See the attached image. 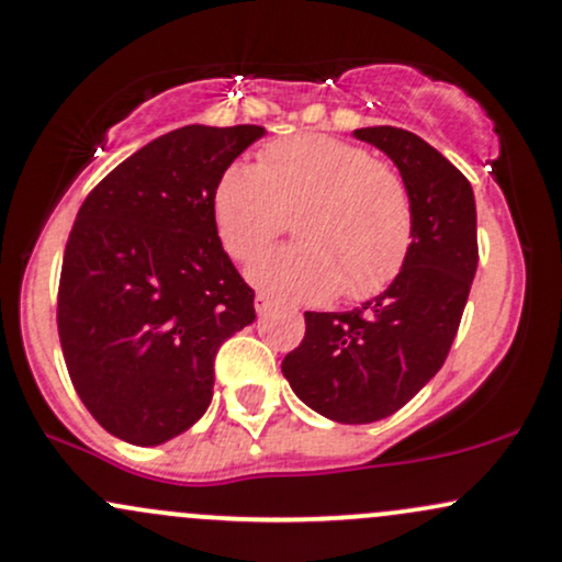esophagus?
<instances>
[{
    "instance_id": "1",
    "label": "esophagus",
    "mask_w": 562,
    "mask_h": 562,
    "mask_svg": "<svg viewBox=\"0 0 562 562\" xmlns=\"http://www.w3.org/2000/svg\"><path fill=\"white\" fill-rule=\"evenodd\" d=\"M256 312H259V314H267L269 312V306H272V301H269L267 299V295H263V293H259V295H256Z\"/></svg>"
}]
</instances>
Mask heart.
Wrapping results in <instances>:
<instances>
[{
  "label": "heart",
  "mask_w": 562,
  "mask_h": 562,
  "mask_svg": "<svg viewBox=\"0 0 562 562\" xmlns=\"http://www.w3.org/2000/svg\"><path fill=\"white\" fill-rule=\"evenodd\" d=\"M218 243L254 261L293 216L295 240L250 267L269 299H375L396 280L415 240L409 192L396 171L351 142L303 134L272 142L259 166L232 164L214 190Z\"/></svg>",
  "instance_id": "obj_1"
}]
</instances>
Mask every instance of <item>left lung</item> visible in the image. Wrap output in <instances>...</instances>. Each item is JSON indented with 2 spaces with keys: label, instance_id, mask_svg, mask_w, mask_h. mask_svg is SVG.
Wrapping results in <instances>:
<instances>
[{
  "label": "left lung",
  "instance_id": "8db88e82",
  "mask_svg": "<svg viewBox=\"0 0 562 562\" xmlns=\"http://www.w3.org/2000/svg\"><path fill=\"white\" fill-rule=\"evenodd\" d=\"M393 160L409 192L415 240L404 269L351 312H306L282 375L303 404L346 425L378 423L441 370L479 267L473 187L436 147L396 126L357 128Z\"/></svg>",
  "mask_w": 562,
  "mask_h": 562
}]
</instances>
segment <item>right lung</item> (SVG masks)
I'll list each match as a JSON object with an SVG mask.
<instances>
[{
  "label": "right lung",
  "mask_w": 562,
  "mask_h": 562,
  "mask_svg": "<svg viewBox=\"0 0 562 562\" xmlns=\"http://www.w3.org/2000/svg\"><path fill=\"white\" fill-rule=\"evenodd\" d=\"M263 134L177 128L115 166L79 209L57 333L83 406L121 441L158 447L192 428L214 396L218 346L256 319L211 203L224 169Z\"/></svg>",
  "instance_id": "add662e5"
}]
</instances>
